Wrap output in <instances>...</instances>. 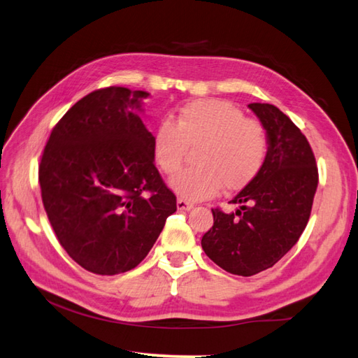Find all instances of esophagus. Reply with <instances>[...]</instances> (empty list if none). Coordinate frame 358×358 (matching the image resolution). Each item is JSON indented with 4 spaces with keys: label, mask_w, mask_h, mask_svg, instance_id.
Segmentation results:
<instances>
[{
    "label": "esophagus",
    "mask_w": 358,
    "mask_h": 358,
    "mask_svg": "<svg viewBox=\"0 0 358 358\" xmlns=\"http://www.w3.org/2000/svg\"><path fill=\"white\" fill-rule=\"evenodd\" d=\"M177 208H178L180 210H189V209L194 208V204H192L191 201H187V200L178 199V200H177Z\"/></svg>",
    "instance_id": "34e87169"
}]
</instances>
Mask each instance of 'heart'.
I'll use <instances>...</instances> for the list:
<instances>
[{
    "instance_id": "obj_1",
    "label": "heart",
    "mask_w": 358,
    "mask_h": 358,
    "mask_svg": "<svg viewBox=\"0 0 358 358\" xmlns=\"http://www.w3.org/2000/svg\"><path fill=\"white\" fill-rule=\"evenodd\" d=\"M189 149H199L196 166L172 178L171 187L187 200H204L222 186L234 192L249 185L266 163L269 138L237 106L199 100L180 110L177 124L169 118L159 121L154 134L155 162L167 175L181 169Z\"/></svg>"
}]
</instances>
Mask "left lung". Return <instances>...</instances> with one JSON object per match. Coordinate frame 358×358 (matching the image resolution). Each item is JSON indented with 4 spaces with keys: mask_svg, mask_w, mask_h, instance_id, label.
Masks as SVG:
<instances>
[{
    "mask_svg": "<svg viewBox=\"0 0 358 358\" xmlns=\"http://www.w3.org/2000/svg\"><path fill=\"white\" fill-rule=\"evenodd\" d=\"M248 108L268 132L269 154L260 173L229 203L231 214L212 209L214 226L201 248L234 275L250 277L272 268L299 241L318 185L314 152L291 118L268 103Z\"/></svg>",
    "mask_w": 358,
    "mask_h": 358,
    "instance_id": "1",
    "label": "left lung"
}]
</instances>
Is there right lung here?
<instances>
[{
	"label": "right lung",
	"mask_w": 358,
	"mask_h": 358,
	"mask_svg": "<svg viewBox=\"0 0 358 358\" xmlns=\"http://www.w3.org/2000/svg\"><path fill=\"white\" fill-rule=\"evenodd\" d=\"M148 96L110 86L81 98L52 129L38 169L59 245L98 275L138 266L177 210L140 117Z\"/></svg>",
	"instance_id": "add662e5"
}]
</instances>
